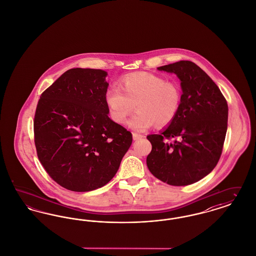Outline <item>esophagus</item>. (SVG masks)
<instances>
[{
    "label": "esophagus",
    "mask_w": 256,
    "mask_h": 256,
    "mask_svg": "<svg viewBox=\"0 0 256 256\" xmlns=\"http://www.w3.org/2000/svg\"><path fill=\"white\" fill-rule=\"evenodd\" d=\"M132 137H134V140H138V139H140V138H143V137H144V135L134 132V134H132Z\"/></svg>",
    "instance_id": "34e87169"
}]
</instances>
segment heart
Segmentation results:
<instances>
[{"instance_id": "b5f03b06", "label": "heart", "mask_w": 256, "mask_h": 256, "mask_svg": "<svg viewBox=\"0 0 256 256\" xmlns=\"http://www.w3.org/2000/svg\"><path fill=\"white\" fill-rule=\"evenodd\" d=\"M106 104L114 122L124 124L134 110L137 112L128 121L134 130L143 132L154 124L158 128L169 126L180 108L182 90L174 82L150 73L124 76L118 86L108 88L104 94Z\"/></svg>"}]
</instances>
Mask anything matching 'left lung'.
Here are the masks:
<instances>
[{
	"label": "left lung",
	"mask_w": 256,
	"mask_h": 256,
	"mask_svg": "<svg viewBox=\"0 0 256 256\" xmlns=\"http://www.w3.org/2000/svg\"><path fill=\"white\" fill-rule=\"evenodd\" d=\"M158 69L178 76L182 95L180 111L169 126L146 136L152 146L146 166L163 182L189 185L204 178L219 161L228 130V102L217 84L192 61ZM172 138L180 140L170 144Z\"/></svg>",
	"instance_id": "obj_1"
}]
</instances>
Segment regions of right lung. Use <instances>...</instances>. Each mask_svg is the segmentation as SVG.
<instances>
[{
    "label": "right lung",
    "mask_w": 256,
    "mask_h": 256,
    "mask_svg": "<svg viewBox=\"0 0 256 256\" xmlns=\"http://www.w3.org/2000/svg\"><path fill=\"white\" fill-rule=\"evenodd\" d=\"M108 73L74 68L47 88L34 121L37 156L62 187L88 192L110 182L132 143L106 104Z\"/></svg>",
    "instance_id": "1"
}]
</instances>
